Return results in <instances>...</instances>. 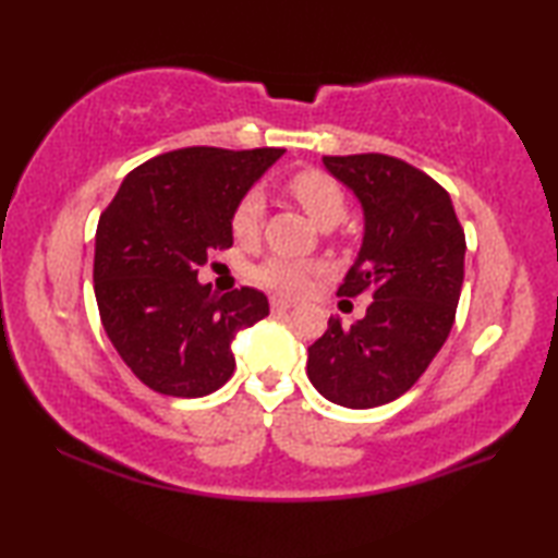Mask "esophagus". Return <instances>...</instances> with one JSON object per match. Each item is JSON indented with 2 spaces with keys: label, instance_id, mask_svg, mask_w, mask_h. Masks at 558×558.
I'll return each mask as SVG.
<instances>
[{
  "label": "esophagus",
  "instance_id": "34e87169",
  "mask_svg": "<svg viewBox=\"0 0 558 558\" xmlns=\"http://www.w3.org/2000/svg\"><path fill=\"white\" fill-rule=\"evenodd\" d=\"M295 302L292 300H286V298H270V310L272 313H286V310H290Z\"/></svg>",
  "mask_w": 558,
  "mask_h": 558
}]
</instances>
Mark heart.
<instances>
[{"instance_id":"heart-1","label":"heart","mask_w":558,"mask_h":558,"mask_svg":"<svg viewBox=\"0 0 558 558\" xmlns=\"http://www.w3.org/2000/svg\"><path fill=\"white\" fill-rule=\"evenodd\" d=\"M286 192L302 206V209H305L310 219H313L317 226H323V229H332V226H337L339 221H344L347 216L344 189L339 186V182L332 174L323 172V169L310 167V169H300V172H292L286 179ZM263 216H266L263 196L258 192L243 194L241 199L235 202L229 219L233 239L243 245L256 243L263 229ZM317 270H319L317 263L270 256L251 270V278L253 282H258L260 288L290 298V295H300Z\"/></svg>"}]
</instances>
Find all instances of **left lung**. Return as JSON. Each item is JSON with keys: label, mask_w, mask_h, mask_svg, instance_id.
Wrapping results in <instances>:
<instances>
[{"label": "left lung", "mask_w": 558, "mask_h": 558, "mask_svg": "<svg viewBox=\"0 0 558 558\" xmlns=\"http://www.w3.org/2000/svg\"><path fill=\"white\" fill-rule=\"evenodd\" d=\"M364 206V243L337 295L372 292L366 315L329 317L307 349L315 389L347 409L399 399L428 369L456 323L465 276V231L450 194L399 157H325Z\"/></svg>", "instance_id": "8db88e82"}]
</instances>
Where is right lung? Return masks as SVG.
Returning <instances> with one entry per match:
<instances>
[{
    "label": "right lung",
    "instance_id": "1",
    "mask_svg": "<svg viewBox=\"0 0 558 558\" xmlns=\"http://www.w3.org/2000/svg\"><path fill=\"white\" fill-rule=\"evenodd\" d=\"M282 155L278 147H184L132 169L100 214V323L122 362L157 393L199 399L231 379V339L268 315L256 288L216 295L199 266L233 245L231 211Z\"/></svg>",
    "mask_w": 558,
    "mask_h": 558
}]
</instances>
